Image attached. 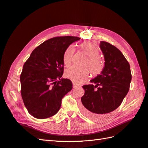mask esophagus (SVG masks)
Segmentation results:
<instances>
[{
  "label": "esophagus",
  "instance_id": "esophagus-1",
  "mask_svg": "<svg viewBox=\"0 0 148 148\" xmlns=\"http://www.w3.org/2000/svg\"><path fill=\"white\" fill-rule=\"evenodd\" d=\"M78 86H79V85H78V84L75 83H73V88H77V87H78Z\"/></svg>",
  "mask_w": 148,
  "mask_h": 148
}]
</instances>
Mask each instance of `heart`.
Masks as SVG:
<instances>
[{
  "instance_id": "obj_1",
  "label": "heart",
  "mask_w": 148,
  "mask_h": 148,
  "mask_svg": "<svg viewBox=\"0 0 148 148\" xmlns=\"http://www.w3.org/2000/svg\"><path fill=\"white\" fill-rule=\"evenodd\" d=\"M80 49L88 56L83 65L89 68L92 75L99 74L104 67V61L99 55V49L97 46L92 42H84L80 45ZM74 53L75 47L73 45H70L63 55V63L66 66H70L71 64ZM89 74V69L86 66H73L65 71L66 77L75 83L81 82Z\"/></svg>"
}]
</instances>
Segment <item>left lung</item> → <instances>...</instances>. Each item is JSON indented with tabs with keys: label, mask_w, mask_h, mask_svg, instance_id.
Returning a JSON list of instances; mask_svg holds the SVG:
<instances>
[{
	"label": "left lung",
	"mask_w": 148,
	"mask_h": 148,
	"mask_svg": "<svg viewBox=\"0 0 148 148\" xmlns=\"http://www.w3.org/2000/svg\"><path fill=\"white\" fill-rule=\"evenodd\" d=\"M99 47L105 58L100 75L91 79L95 86L83 85L81 98L83 112L94 120L108 118L121 105L130 90V65L121 51L110 43L101 41Z\"/></svg>",
	"instance_id": "8db88e82"
}]
</instances>
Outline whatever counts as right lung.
<instances>
[{
    "instance_id": "obj_1",
    "label": "right lung",
    "mask_w": 148,
    "mask_h": 148,
    "mask_svg": "<svg viewBox=\"0 0 148 148\" xmlns=\"http://www.w3.org/2000/svg\"><path fill=\"white\" fill-rule=\"evenodd\" d=\"M79 39L64 36L47 40L35 48L25 62L20 77L21 95L34 118L45 119L55 115L60 108L62 98L72 89L71 80L61 78L63 55L70 44Z\"/></svg>"
}]
</instances>
